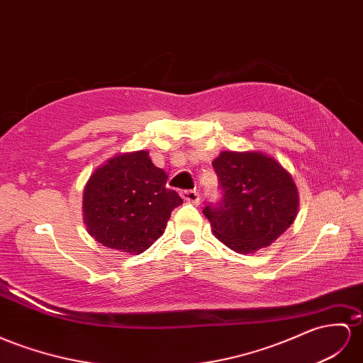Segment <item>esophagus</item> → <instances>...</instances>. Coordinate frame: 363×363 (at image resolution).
I'll use <instances>...</instances> for the list:
<instances>
[{"instance_id":"1","label":"esophagus","mask_w":363,"mask_h":363,"mask_svg":"<svg viewBox=\"0 0 363 363\" xmlns=\"http://www.w3.org/2000/svg\"><path fill=\"white\" fill-rule=\"evenodd\" d=\"M181 196L185 202L194 203V206H199V202H201V196L196 190H184V191H181Z\"/></svg>"}]
</instances>
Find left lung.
Returning <instances> with one entry per match:
<instances>
[{"label": "left lung", "instance_id": "1", "mask_svg": "<svg viewBox=\"0 0 363 363\" xmlns=\"http://www.w3.org/2000/svg\"><path fill=\"white\" fill-rule=\"evenodd\" d=\"M213 169L220 198L202 211L222 244L238 253H253L293 224L299 203L296 184L273 157L259 152H222Z\"/></svg>", "mask_w": 363, "mask_h": 363}]
</instances>
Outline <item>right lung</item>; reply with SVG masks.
<instances>
[{
	"label": "right lung",
	"mask_w": 363,
	"mask_h": 363,
	"mask_svg": "<svg viewBox=\"0 0 363 363\" xmlns=\"http://www.w3.org/2000/svg\"><path fill=\"white\" fill-rule=\"evenodd\" d=\"M167 174L141 150L115 156L90 176L84 219L104 247L141 253L160 238L182 199L167 189Z\"/></svg>",
	"instance_id": "obj_1"
}]
</instances>
